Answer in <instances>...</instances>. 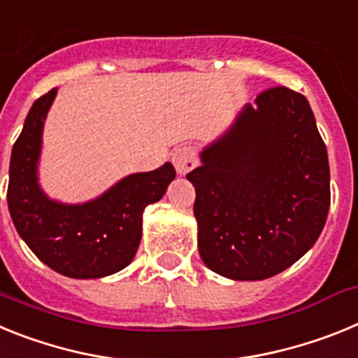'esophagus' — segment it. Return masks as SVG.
<instances>
[{
  "label": "esophagus",
  "instance_id": "obj_1",
  "mask_svg": "<svg viewBox=\"0 0 358 358\" xmlns=\"http://www.w3.org/2000/svg\"><path fill=\"white\" fill-rule=\"evenodd\" d=\"M171 162L178 175H187L189 171L196 167V153H194V149L187 148V145L176 148L171 155Z\"/></svg>",
  "mask_w": 358,
  "mask_h": 358
}]
</instances>
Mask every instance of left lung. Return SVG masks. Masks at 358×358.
I'll use <instances>...</instances> for the list:
<instances>
[{"mask_svg": "<svg viewBox=\"0 0 358 358\" xmlns=\"http://www.w3.org/2000/svg\"><path fill=\"white\" fill-rule=\"evenodd\" d=\"M187 175L198 250L213 272L261 281L308 252L329 209V164L304 95L285 86L245 104Z\"/></svg>", "mask_w": 358, "mask_h": 358, "instance_id": "1", "label": "left lung"}]
</instances>
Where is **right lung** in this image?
<instances>
[{"instance_id": "add662e5", "label": "right lung", "mask_w": 358, "mask_h": 358, "mask_svg": "<svg viewBox=\"0 0 358 358\" xmlns=\"http://www.w3.org/2000/svg\"><path fill=\"white\" fill-rule=\"evenodd\" d=\"M57 88L37 99L12 148L7 201L17 234L39 259L73 279H97L126 268L142 238V214L160 200L173 164L133 173L85 203L52 200L39 185L43 127Z\"/></svg>"}]
</instances>
